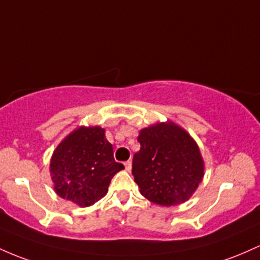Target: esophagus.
<instances>
[{"instance_id": "34e87169", "label": "esophagus", "mask_w": 260, "mask_h": 260, "mask_svg": "<svg viewBox=\"0 0 260 260\" xmlns=\"http://www.w3.org/2000/svg\"><path fill=\"white\" fill-rule=\"evenodd\" d=\"M124 167H125V170H127V172H131V169H132V161L131 160L124 161Z\"/></svg>"}]
</instances>
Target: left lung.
Returning <instances> with one entry per match:
<instances>
[{
  "label": "left lung",
  "instance_id": "8db88e82",
  "mask_svg": "<svg viewBox=\"0 0 260 260\" xmlns=\"http://www.w3.org/2000/svg\"><path fill=\"white\" fill-rule=\"evenodd\" d=\"M138 142L132 175L142 195L167 207L186 201L204 176V160L189 133L169 122L142 129Z\"/></svg>",
  "mask_w": 260,
  "mask_h": 260
}]
</instances>
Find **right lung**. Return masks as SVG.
<instances>
[{
  "mask_svg": "<svg viewBox=\"0 0 260 260\" xmlns=\"http://www.w3.org/2000/svg\"><path fill=\"white\" fill-rule=\"evenodd\" d=\"M122 169L101 127L74 131L58 145L50 161L55 192L82 207L104 198L111 179Z\"/></svg>",
  "mask_w": 260,
  "mask_h": 260,
  "instance_id": "obj_1",
  "label": "right lung"
}]
</instances>
